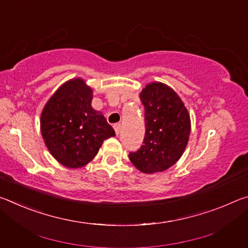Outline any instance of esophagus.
<instances>
[{"label":"esophagus","instance_id":"34e87169","mask_svg":"<svg viewBox=\"0 0 248 248\" xmlns=\"http://www.w3.org/2000/svg\"><path fill=\"white\" fill-rule=\"evenodd\" d=\"M114 129H115L116 134H119V132H120V124H115Z\"/></svg>","mask_w":248,"mask_h":248}]
</instances>
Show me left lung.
Masks as SVG:
<instances>
[{
	"instance_id": "8db88e82",
	"label": "left lung",
	"mask_w": 248,
	"mask_h": 248,
	"mask_svg": "<svg viewBox=\"0 0 248 248\" xmlns=\"http://www.w3.org/2000/svg\"><path fill=\"white\" fill-rule=\"evenodd\" d=\"M145 137L143 145L130 152L132 164L145 174L163 171L178 161L190 134V117L179 96L163 83L142 90Z\"/></svg>"
}]
</instances>
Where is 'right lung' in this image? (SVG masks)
<instances>
[{
    "instance_id": "obj_1",
    "label": "right lung",
    "mask_w": 248,
    "mask_h": 248,
    "mask_svg": "<svg viewBox=\"0 0 248 248\" xmlns=\"http://www.w3.org/2000/svg\"><path fill=\"white\" fill-rule=\"evenodd\" d=\"M92 92L82 78L71 79L53 94L41 114L46 145L53 157L69 169L86 165L104 140L115 136L106 118L92 108Z\"/></svg>"
}]
</instances>
